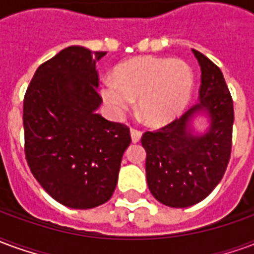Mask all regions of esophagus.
<instances>
[{
	"label": "esophagus",
	"instance_id": "esophagus-1",
	"mask_svg": "<svg viewBox=\"0 0 254 254\" xmlns=\"http://www.w3.org/2000/svg\"><path fill=\"white\" fill-rule=\"evenodd\" d=\"M130 136H132L133 143H138L140 138H141V132L137 130V129H134V127H132V129H130Z\"/></svg>",
	"mask_w": 254,
	"mask_h": 254
}]
</instances>
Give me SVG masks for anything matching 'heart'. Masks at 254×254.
<instances>
[{"mask_svg":"<svg viewBox=\"0 0 254 254\" xmlns=\"http://www.w3.org/2000/svg\"><path fill=\"white\" fill-rule=\"evenodd\" d=\"M194 87L187 63L159 57H137L116 67V80L102 84V98L116 117L137 99V111L152 127L171 122L185 110Z\"/></svg>","mask_w":254,"mask_h":254,"instance_id":"1","label":"heart"}]
</instances>
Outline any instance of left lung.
I'll use <instances>...</instances> for the list:
<instances>
[{
  "label": "left lung",
  "instance_id": "obj_1",
  "mask_svg": "<svg viewBox=\"0 0 254 254\" xmlns=\"http://www.w3.org/2000/svg\"><path fill=\"white\" fill-rule=\"evenodd\" d=\"M201 69L200 102L156 132H145V173L152 196L167 207L197 204L216 188L231 154L234 107L223 73L204 54L191 50ZM204 112L207 132L196 135L189 124Z\"/></svg>",
  "mask_w": 254,
  "mask_h": 254
}]
</instances>
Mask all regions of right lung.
<instances>
[{
    "label": "right lung",
    "instance_id": "obj_1",
    "mask_svg": "<svg viewBox=\"0 0 254 254\" xmlns=\"http://www.w3.org/2000/svg\"><path fill=\"white\" fill-rule=\"evenodd\" d=\"M103 52L69 46L36 69L24 96L25 159L36 181L63 205L88 209L110 200L129 127L96 113V63Z\"/></svg>",
    "mask_w": 254,
    "mask_h": 254
}]
</instances>
